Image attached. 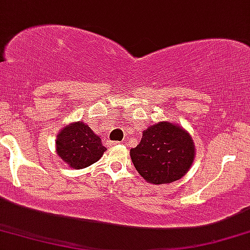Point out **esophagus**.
Returning <instances> with one entry per match:
<instances>
[{
  "mask_svg": "<svg viewBox=\"0 0 250 250\" xmlns=\"http://www.w3.org/2000/svg\"><path fill=\"white\" fill-rule=\"evenodd\" d=\"M109 145H110V146H113V145H119V144H121V142H109V143H108Z\"/></svg>",
  "mask_w": 250,
  "mask_h": 250,
  "instance_id": "esophagus-1",
  "label": "esophagus"
}]
</instances>
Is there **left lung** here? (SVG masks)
I'll return each mask as SVG.
<instances>
[{
	"label": "left lung",
	"mask_w": 250,
	"mask_h": 250,
	"mask_svg": "<svg viewBox=\"0 0 250 250\" xmlns=\"http://www.w3.org/2000/svg\"><path fill=\"white\" fill-rule=\"evenodd\" d=\"M191 135L168 121L158 122L143 130L137 146L130 150L136 170L152 185L172 183L183 178L195 159Z\"/></svg>",
	"instance_id": "left-lung-1"
}]
</instances>
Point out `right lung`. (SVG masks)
Masks as SVG:
<instances>
[{
	"instance_id": "right-lung-1",
	"label": "right lung",
	"mask_w": 250,
	"mask_h": 250,
	"mask_svg": "<svg viewBox=\"0 0 250 250\" xmlns=\"http://www.w3.org/2000/svg\"><path fill=\"white\" fill-rule=\"evenodd\" d=\"M56 153L69 167L85 168L103 157L106 147L99 135L83 121L64 125L56 136Z\"/></svg>"
}]
</instances>
